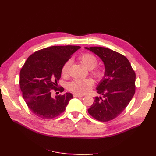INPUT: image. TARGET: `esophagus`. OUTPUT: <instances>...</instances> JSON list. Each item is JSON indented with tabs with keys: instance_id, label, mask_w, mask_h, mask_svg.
<instances>
[{
	"instance_id": "34e87169",
	"label": "esophagus",
	"mask_w": 156,
	"mask_h": 156,
	"mask_svg": "<svg viewBox=\"0 0 156 156\" xmlns=\"http://www.w3.org/2000/svg\"><path fill=\"white\" fill-rule=\"evenodd\" d=\"M73 96L75 98H83V95H81V94H76V93L73 94Z\"/></svg>"
}]
</instances>
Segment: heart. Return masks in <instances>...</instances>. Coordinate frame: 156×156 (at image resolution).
Returning <instances> with one entry per match:
<instances>
[{"label": "heart", "instance_id": "heart-1", "mask_svg": "<svg viewBox=\"0 0 156 156\" xmlns=\"http://www.w3.org/2000/svg\"><path fill=\"white\" fill-rule=\"evenodd\" d=\"M79 60L85 66L92 70V73L98 80L102 79L105 76V69L101 67H96L98 64V58L95 55L89 53H84L79 56ZM71 62L67 60L62 67V74L64 76L67 75L69 73ZM94 84V82L90 79H75L71 82L68 88L69 90L76 94H83L88 92L91 89Z\"/></svg>", "mask_w": 156, "mask_h": 156}]
</instances>
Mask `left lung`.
I'll return each instance as SVG.
<instances>
[{"label":"left lung","mask_w":156,"mask_h":156,"mask_svg":"<svg viewBox=\"0 0 156 156\" xmlns=\"http://www.w3.org/2000/svg\"><path fill=\"white\" fill-rule=\"evenodd\" d=\"M103 62L105 74L96 90L103 96L96 97L88 112L100 122L115 119L124 111L135 92V73L125 56L102 47L85 48Z\"/></svg>","instance_id":"obj_1"}]
</instances>
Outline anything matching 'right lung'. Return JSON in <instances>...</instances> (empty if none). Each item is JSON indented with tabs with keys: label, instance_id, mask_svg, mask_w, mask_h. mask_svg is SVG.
Wrapping results in <instances>:
<instances>
[{
	"label": "right lung",
	"instance_id": "obj_1",
	"mask_svg": "<svg viewBox=\"0 0 156 156\" xmlns=\"http://www.w3.org/2000/svg\"><path fill=\"white\" fill-rule=\"evenodd\" d=\"M81 47L51 46L37 51L29 56L20 71V85L23 97L30 110L44 119H51L62 113L71 93L53 98L52 91L63 92L58 87L62 67Z\"/></svg>",
	"mask_w": 156,
	"mask_h": 156
}]
</instances>
